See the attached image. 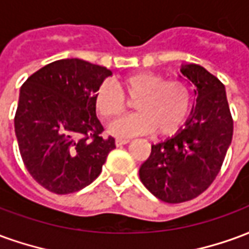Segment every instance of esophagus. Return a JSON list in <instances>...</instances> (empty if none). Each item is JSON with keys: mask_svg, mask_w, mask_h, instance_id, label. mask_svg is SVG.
Segmentation results:
<instances>
[{"mask_svg": "<svg viewBox=\"0 0 249 249\" xmlns=\"http://www.w3.org/2000/svg\"><path fill=\"white\" fill-rule=\"evenodd\" d=\"M128 142H129V140H124V139H117V140H116V145L123 146V145H125V144H128Z\"/></svg>", "mask_w": 249, "mask_h": 249, "instance_id": "1", "label": "esophagus"}]
</instances>
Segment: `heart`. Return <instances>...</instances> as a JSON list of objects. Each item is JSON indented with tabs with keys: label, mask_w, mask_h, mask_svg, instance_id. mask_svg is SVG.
Here are the masks:
<instances>
[{
	"label": "heart",
	"mask_w": 249,
	"mask_h": 249,
	"mask_svg": "<svg viewBox=\"0 0 249 249\" xmlns=\"http://www.w3.org/2000/svg\"><path fill=\"white\" fill-rule=\"evenodd\" d=\"M117 88L103 82L94 92V107L103 119L112 120L126 109L124 97L135 100L137 113L124 117L109 126L117 137H132L153 132L155 136L176 133L191 108L189 87L180 80H168L155 71H137L123 77Z\"/></svg>",
	"instance_id": "1"
}]
</instances>
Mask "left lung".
Instances as JSON below:
<instances>
[{
    "label": "left lung",
    "instance_id": "obj_1",
    "mask_svg": "<svg viewBox=\"0 0 249 249\" xmlns=\"http://www.w3.org/2000/svg\"><path fill=\"white\" fill-rule=\"evenodd\" d=\"M180 71L195 85L196 104L184 128L153 144L139 169L146 189L171 204L197 197L212 184L233 133L225 88L219 78L197 64L181 65Z\"/></svg>",
    "mask_w": 249,
    "mask_h": 249
}]
</instances>
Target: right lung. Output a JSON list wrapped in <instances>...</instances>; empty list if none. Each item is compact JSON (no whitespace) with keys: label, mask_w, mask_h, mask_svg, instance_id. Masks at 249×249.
I'll return each mask as SVG.
<instances>
[{"label":"right lung","mask_w":249,"mask_h":249,"mask_svg":"<svg viewBox=\"0 0 249 249\" xmlns=\"http://www.w3.org/2000/svg\"><path fill=\"white\" fill-rule=\"evenodd\" d=\"M112 71L78 58L51 62L21 87L14 130L32 178L51 192L80 191L101 173L113 137L103 139L94 92Z\"/></svg>","instance_id":"right-lung-1"}]
</instances>
